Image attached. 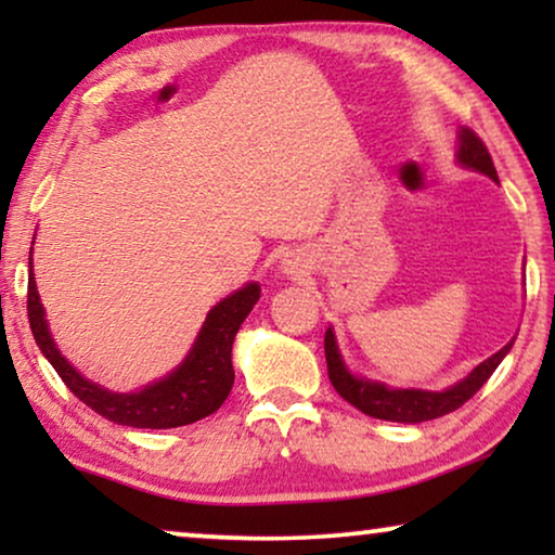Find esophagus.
<instances>
[{"mask_svg": "<svg viewBox=\"0 0 555 555\" xmlns=\"http://www.w3.org/2000/svg\"><path fill=\"white\" fill-rule=\"evenodd\" d=\"M283 272H285V275H291V278H300V275H306V272H308V264H306V260H302V257L287 255V260H283Z\"/></svg>", "mask_w": 555, "mask_h": 555, "instance_id": "obj_1", "label": "esophagus"}]
</instances>
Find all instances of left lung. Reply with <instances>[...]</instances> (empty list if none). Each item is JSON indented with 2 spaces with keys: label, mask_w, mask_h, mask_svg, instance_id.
I'll list each match as a JSON object with an SVG mask.
<instances>
[{
  "label": "left lung",
  "mask_w": 555,
  "mask_h": 555,
  "mask_svg": "<svg viewBox=\"0 0 555 555\" xmlns=\"http://www.w3.org/2000/svg\"><path fill=\"white\" fill-rule=\"evenodd\" d=\"M457 164L465 166L469 171L485 173V177L498 181L495 164H492L488 149H485V143L477 139L469 128H460L457 131ZM513 340H507L498 353H492L490 359L477 363L465 378H460L457 384H452L450 389L442 391L397 389V386H386L382 382H371V378L353 374V371L346 366L344 356H340L333 328L325 331V361H328V376L333 389H336L348 404L359 409V412L374 416V420L420 424L450 414L454 409L465 404L467 399H473L475 393L480 391V386L492 376V371L500 366V361L511 353Z\"/></svg>",
  "instance_id": "left-lung-1"
}]
</instances>
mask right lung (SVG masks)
<instances>
[{
	"label": "right lung",
	"mask_w": 555,
	"mask_h": 555,
	"mask_svg": "<svg viewBox=\"0 0 555 555\" xmlns=\"http://www.w3.org/2000/svg\"><path fill=\"white\" fill-rule=\"evenodd\" d=\"M257 300H260V283H247L240 291L227 295L209 310L207 321L202 323L199 336L189 348L186 359L171 374L156 378V382L146 384L139 391L120 393L90 382L60 353L55 338L50 333L48 318H44L33 272V255H29L27 315L37 346H40L44 359L52 363V369L57 371V376L63 378L67 389L82 404H88L108 422L124 424V427L171 429L215 414L224 404V399L230 397L234 384V336H237L240 325L245 323Z\"/></svg>",
	"instance_id": "obj_1"
}]
</instances>
